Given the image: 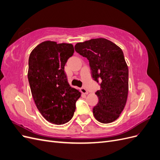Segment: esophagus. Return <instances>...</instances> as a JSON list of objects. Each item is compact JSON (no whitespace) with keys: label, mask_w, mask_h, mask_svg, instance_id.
Listing matches in <instances>:
<instances>
[{"label":"esophagus","mask_w":160,"mask_h":160,"mask_svg":"<svg viewBox=\"0 0 160 160\" xmlns=\"http://www.w3.org/2000/svg\"><path fill=\"white\" fill-rule=\"evenodd\" d=\"M81 93H83V94H88V90H87L85 88H82L81 89Z\"/></svg>","instance_id":"1"}]
</instances>
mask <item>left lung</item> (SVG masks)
<instances>
[{"label":"left lung","mask_w":160,"mask_h":160,"mask_svg":"<svg viewBox=\"0 0 160 160\" xmlns=\"http://www.w3.org/2000/svg\"><path fill=\"white\" fill-rule=\"evenodd\" d=\"M77 52L89 60L91 77L99 83V101L93 109L95 118L103 123L117 119L128 94V67L122 49L106 38H93L75 46Z\"/></svg>","instance_id":"obj_1"}]
</instances>
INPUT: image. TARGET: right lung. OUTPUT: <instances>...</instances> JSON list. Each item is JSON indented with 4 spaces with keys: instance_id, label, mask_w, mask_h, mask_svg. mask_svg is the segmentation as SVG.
I'll list each match as a JSON object with an SVG mask.
<instances>
[{
    "instance_id": "right-lung-1",
    "label": "right lung",
    "mask_w": 160,
    "mask_h": 160,
    "mask_svg": "<svg viewBox=\"0 0 160 160\" xmlns=\"http://www.w3.org/2000/svg\"><path fill=\"white\" fill-rule=\"evenodd\" d=\"M74 52L69 43L47 41L38 45L28 59V79L38 110L48 122L61 125L71 119L81 92L70 86L64 69Z\"/></svg>"
}]
</instances>
